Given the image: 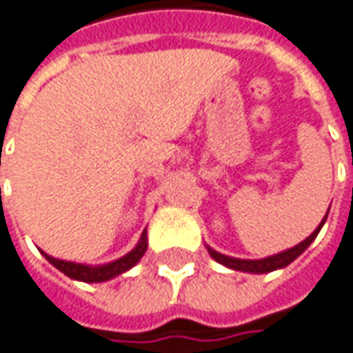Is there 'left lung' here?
Returning <instances> with one entry per match:
<instances>
[{
	"label": "left lung",
	"instance_id": "1",
	"mask_svg": "<svg viewBox=\"0 0 353 353\" xmlns=\"http://www.w3.org/2000/svg\"><path fill=\"white\" fill-rule=\"evenodd\" d=\"M330 211V209H328ZM328 216V213H326ZM326 216L321 221V225L314 228V232L307 236L303 242H299L297 246H293V248H287L283 252H279V254H274V256H268V258H261V260H242V258H230V256H225V254H221V252H216L211 246H207V252L211 254V258L214 261H219V263H223L226 268H230V270H236V272H244V274H270V272H275V270H283L287 268L289 263L293 260H297L299 256L305 252V250L309 248L310 242L316 238V234L321 232L322 225L326 223Z\"/></svg>",
	"mask_w": 353,
	"mask_h": 353
}]
</instances>
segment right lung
<instances>
[{
  "label": "right lung",
  "instance_id": "obj_1",
  "mask_svg": "<svg viewBox=\"0 0 353 353\" xmlns=\"http://www.w3.org/2000/svg\"><path fill=\"white\" fill-rule=\"evenodd\" d=\"M148 248V236H146V230L140 234V240L137 242V246L130 250L128 254H125L123 258H119L115 261H109L103 265H88V263H76V261L68 260H58L48 256L46 252H43V256L46 260L54 265L56 270H60L62 274L68 275L70 279H76V281H83V283H103L109 281L117 275L125 274L130 268H134L140 261V258L144 256V252Z\"/></svg>",
  "mask_w": 353,
  "mask_h": 353
}]
</instances>
